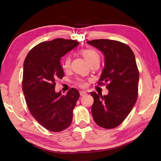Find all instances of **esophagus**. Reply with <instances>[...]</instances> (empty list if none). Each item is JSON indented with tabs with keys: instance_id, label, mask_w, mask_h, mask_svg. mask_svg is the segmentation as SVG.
I'll return each instance as SVG.
<instances>
[{
	"instance_id": "1",
	"label": "esophagus",
	"mask_w": 161,
	"mask_h": 161,
	"mask_svg": "<svg viewBox=\"0 0 161 161\" xmlns=\"http://www.w3.org/2000/svg\"><path fill=\"white\" fill-rule=\"evenodd\" d=\"M80 96H84V95H86V92L85 91H80Z\"/></svg>"
}]
</instances>
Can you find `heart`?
Segmentation results:
<instances>
[{
	"label": "heart",
	"mask_w": 161,
	"mask_h": 161,
	"mask_svg": "<svg viewBox=\"0 0 161 161\" xmlns=\"http://www.w3.org/2000/svg\"><path fill=\"white\" fill-rule=\"evenodd\" d=\"M81 53L82 54L83 57L86 59V60L89 62V64L91 63L96 59H99V55L97 53V51H95L93 49H83L81 50ZM71 63V57L69 54L65 56L63 60V64H62V67L64 69H68L70 67ZM76 84L80 87H86L87 85V83L86 81L83 80V79H79V80L76 81Z\"/></svg>",
	"instance_id": "heart-1"
}]
</instances>
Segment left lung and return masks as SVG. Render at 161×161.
<instances>
[{"label": "left lung", "mask_w": 161, "mask_h": 161, "mask_svg": "<svg viewBox=\"0 0 161 161\" xmlns=\"http://www.w3.org/2000/svg\"><path fill=\"white\" fill-rule=\"evenodd\" d=\"M87 43L101 50L105 66L98 81L108 94L91 92L94 98L92 114L95 123L103 129L119 126L129 115L137 100L139 72L134 54L129 45L116 40L99 39Z\"/></svg>", "instance_id": "obj_1"}]
</instances>
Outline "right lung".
Returning <instances> with one entry per match:
<instances>
[{
    "label": "right lung",
    "mask_w": 161,
    "mask_h": 161,
    "mask_svg": "<svg viewBox=\"0 0 161 161\" xmlns=\"http://www.w3.org/2000/svg\"><path fill=\"white\" fill-rule=\"evenodd\" d=\"M72 40L57 38L31 49L24 61L22 88L28 108L35 119L53 132L70 126L80 92L70 89L66 95L56 93V80L64 77L60 59L78 45Z\"/></svg>",
    "instance_id": "1"
}]
</instances>
